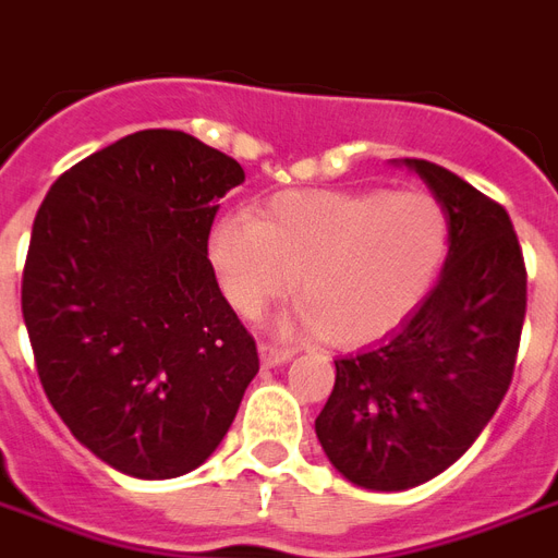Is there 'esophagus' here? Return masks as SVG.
Instances as JSON below:
<instances>
[{"label": "esophagus", "mask_w": 558, "mask_h": 558, "mask_svg": "<svg viewBox=\"0 0 558 558\" xmlns=\"http://www.w3.org/2000/svg\"><path fill=\"white\" fill-rule=\"evenodd\" d=\"M292 348L289 345H278V342H260V360L263 365H280L287 363V360H292Z\"/></svg>", "instance_id": "esophagus-1"}]
</instances>
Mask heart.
Masks as SVG:
<instances>
[{
  "label": "heart",
  "instance_id": "1",
  "mask_svg": "<svg viewBox=\"0 0 558 558\" xmlns=\"http://www.w3.org/2000/svg\"><path fill=\"white\" fill-rule=\"evenodd\" d=\"M448 219L424 193H280L254 219L216 225L210 254L245 318L295 289L301 322L333 342H368L415 310L445 257Z\"/></svg>",
  "mask_w": 558,
  "mask_h": 558
}]
</instances>
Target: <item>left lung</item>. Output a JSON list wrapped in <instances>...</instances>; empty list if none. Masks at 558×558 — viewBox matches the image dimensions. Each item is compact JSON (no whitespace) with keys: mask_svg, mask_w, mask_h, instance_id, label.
<instances>
[{"mask_svg":"<svg viewBox=\"0 0 558 558\" xmlns=\"http://www.w3.org/2000/svg\"><path fill=\"white\" fill-rule=\"evenodd\" d=\"M448 216L439 283L398 330L336 356L316 418L327 459L377 492L427 483L465 453L515 374L526 266L504 204L430 160H407Z\"/></svg>","mask_w":558,"mask_h":558,"instance_id":"obj_1","label":"left lung"}]
</instances>
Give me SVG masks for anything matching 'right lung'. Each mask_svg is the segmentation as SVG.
<instances>
[{
    "label": "right lung",
    "instance_id": "1",
    "mask_svg": "<svg viewBox=\"0 0 558 558\" xmlns=\"http://www.w3.org/2000/svg\"><path fill=\"white\" fill-rule=\"evenodd\" d=\"M242 166L148 128L66 169L34 216L23 318L43 392L72 436L140 480L219 448L260 372L207 260Z\"/></svg>",
    "mask_w": 558,
    "mask_h": 558
}]
</instances>
